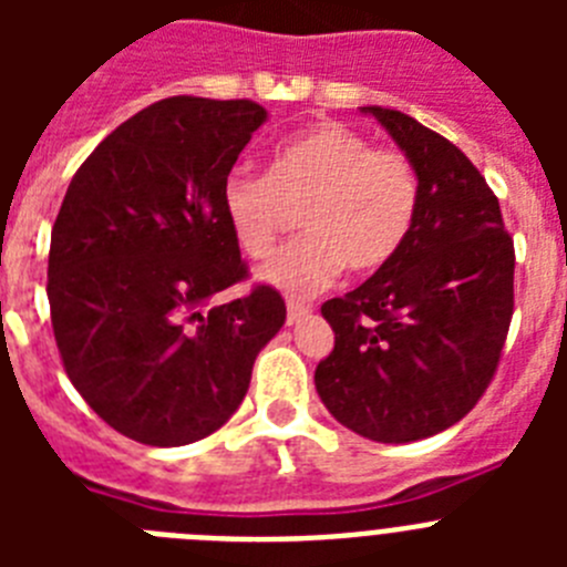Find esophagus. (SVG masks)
<instances>
[{
  "label": "esophagus",
  "instance_id": "34e87169",
  "mask_svg": "<svg viewBox=\"0 0 567 567\" xmlns=\"http://www.w3.org/2000/svg\"><path fill=\"white\" fill-rule=\"evenodd\" d=\"M312 312V307L309 303H303V300H287V320L289 323H298L303 315Z\"/></svg>",
  "mask_w": 567,
  "mask_h": 567
}]
</instances>
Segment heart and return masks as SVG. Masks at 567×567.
I'll list each match as a JSON object with an SVG mask.
<instances>
[{"instance_id":"obj_1","label":"heart","mask_w":567,"mask_h":567,"mask_svg":"<svg viewBox=\"0 0 567 567\" xmlns=\"http://www.w3.org/2000/svg\"><path fill=\"white\" fill-rule=\"evenodd\" d=\"M227 224L247 258H267L300 207L307 233L260 267L287 295H312L349 267L374 272L403 249L420 207V178L400 150L372 147L358 130L323 122L272 150L269 175L238 167L221 189Z\"/></svg>"}]
</instances>
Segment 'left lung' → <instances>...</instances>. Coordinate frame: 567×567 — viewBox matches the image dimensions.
<instances>
[{"label":"left lung","mask_w":567,"mask_h":567,"mask_svg":"<svg viewBox=\"0 0 567 567\" xmlns=\"http://www.w3.org/2000/svg\"><path fill=\"white\" fill-rule=\"evenodd\" d=\"M420 178L403 249L320 312L334 349L315 369L332 417L378 443L443 432L477 405L514 315V240L483 173L434 130L389 107H363Z\"/></svg>","instance_id":"obj_1"}]
</instances>
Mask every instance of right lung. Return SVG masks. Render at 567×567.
<instances>
[{
    "label": "right lung",
    "mask_w": 567,
    "mask_h": 567,
    "mask_svg": "<svg viewBox=\"0 0 567 567\" xmlns=\"http://www.w3.org/2000/svg\"><path fill=\"white\" fill-rule=\"evenodd\" d=\"M267 110L169 96L99 144L50 233V323L70 383L124 437L187 445L240 405L287 320L278 289L209 307L249 278L221 189Z\"/></svg>",
    "instance_id": "1"
}]
</instances>
